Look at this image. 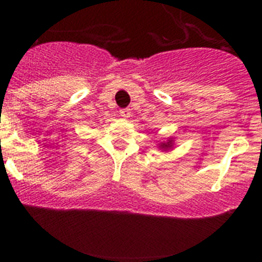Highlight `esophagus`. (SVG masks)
Returning a JSON list of instances; mask_svg holds the SVG:
<instances>
[{"label": "esophagus", "instance_id": "1", "mask_svg": "<svg viewBox=\"0 0 262 262\" xmlns=\"http://www.w3.org/2000/svg\"><path fill=\"white\" fill-rule=\"evenodd\" d=\"M119 114L120 117L127 119V118H129V115H131V111H129V108H122V110L119 111Z\"/></svg>", "mask_w": 262, "mask_h": 262}]
</instances>
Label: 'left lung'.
Segmentation results:
<instances>
[{
	"instance_id": "1",
	"label": "left lung",
	"mask_w": 262,
	"mask_h": 262,
	"mask_svg": "<svg viewBox=\"0 0 262 262\" xmlns=\"http://www.w3.org/2000/svg\"><path fill=\"white\" fill-rule=\"evenodd\" d=\"M160 149H164V151H169V149H172L173 148V140H168V142H164V143H160L159 144Z\"/></svg>"
}]
</instances>
